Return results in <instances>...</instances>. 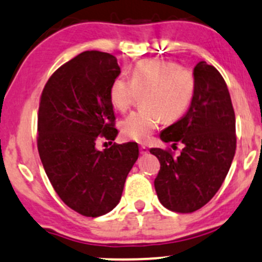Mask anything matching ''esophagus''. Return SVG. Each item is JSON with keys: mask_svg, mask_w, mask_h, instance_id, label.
I'll use <instances>...</instances> for the list:
<instances>
[{"mask_svg": "<svg viewBox=\"0 0 262 262\" xmlns=\"http://www.w3.org/2000/svg\"><path fill=\"white\" fill-rule=\"evenodd\" d=\"M140 153L141 155H147L148 153V148L146 146H141L140 147Z\"/></svg>", "mask_w": 262, "mask_h": 262, "instance_id": "34e87169", "label": "esophagus"}]
</instances>
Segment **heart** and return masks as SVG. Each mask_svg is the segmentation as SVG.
Listing matches in <instances>:
<instances>
[{
	"mask_svg": "<svg viewBox=\"0 0 262 262\" xmlns=\"http://www.w3.org/2000/svg\"><path fill=\"white\" fill-rule=\"evenodd\" d=\"M196 91V77L191 69L171 61L149 58L137 62L131 78H115L110 85L112 104L120 112L130 109L137 93H143V109L131 113L121 122L126 140L146 142L161 125L163 118L175 121L185 114Z\"/></svg>",
	"mask_w": 262,
	"mask_h": 262,
	"instance_id": "1",
	"label": "heart"
}]
</instances>
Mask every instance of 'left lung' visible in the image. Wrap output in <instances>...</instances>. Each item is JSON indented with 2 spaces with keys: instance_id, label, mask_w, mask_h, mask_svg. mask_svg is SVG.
Segmentation results:
<instances>
[{
  "instance_id": "obj_1",
  "label": "left lung",
  "mask_w": 262,
  "mask_h": 262,
  "mask_svg": "<svg viewBox=\"0 0 262 262\" xmlns=\"http://www.w3.org/2000/svg\"><path fill=\"white\" fill-rule=\"evenodd\" d=\"M196 91L189 110L162 131L164 142L184 144L180 156L150 148L161 163L155 180L157 196L168 210L191 213L222 186L235 155V114L229 91L216 67L201 61L195 66Z\"/></svg>"
}]
</instances>
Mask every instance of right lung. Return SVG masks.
<instances>
[{
	"instance_id": "right-lung-1",
	"label": "right lung",
	"mask_w": 262,
	"mask_h": 262,
	"mask_svg": "<svg viewBox=\"0 0 262 262\" xmlns=\"http://www.w3.org/2000/svg\"><path fill=\"white\" fill-rule=\"evenodd\" d=\"M120 75L115 56L84 51L52 73L40 97L38 150L45 173L62 201L85 217L119 204L138 158L136 142L99 150V138L115 140L110 85Z\"/></svg>"
}]
</instances>
